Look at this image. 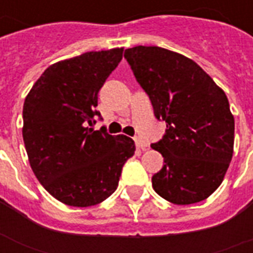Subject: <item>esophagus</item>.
<instances>
[{
  "label": "esophagus",
  "instance_id": "1",
  "mask_svg": "<svg viewBox=\"0 0 253 253\" xmlns=\"http://www.w3.org/2000/svg\"><path fill=\"white\" fill-rule=\"evenodd\" d=\"M134 141H135V145H137L138 149H146V146H148V143L145 142L142 138L135 137L134 138Z\"/></svg>",
  "mask_w": 253,
  "mask_h": 253
}]
</instances>
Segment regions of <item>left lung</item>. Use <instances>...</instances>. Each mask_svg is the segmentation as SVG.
Wrapping results in <instances>:
<instances>
[{
    "mask_svg": "<svg viewBox=\"0 0 253 253\" xmlns=\"http://www.w3.org/2000/svg\"><path fill=\"white\" fill-rule=\"evenodd\" d=\"M125 58L167 130L152 143L164 157L152 177L175 205L205 201L222 183L233 156L234 119L226 94L192 59L156 46L127 48Z\"/></svg>",
    "mask_w": 253,
    "mask_h": 253,
    "instance_id": "1",
    "label": "left lung"
}]
</instances>
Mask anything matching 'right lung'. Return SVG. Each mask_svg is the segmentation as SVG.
<instances>
[{"instance_id":"add662e5","label":"right lung","mask_w":253,"mask_h":253,"mask_svg":"<svg viewBox=\"0 0 253 253\" xmlns=\"http://www.w3.org/2000/svg\"><path fill=\"white\" fill-rule=\"evenodd\" d=\"M123 48L85 52L47 67L25 97L23 138L41 184L67 206L88 207L115 192L135 150L131 138L94 130L97 94Z\"/></svg>"}]
</instances>
